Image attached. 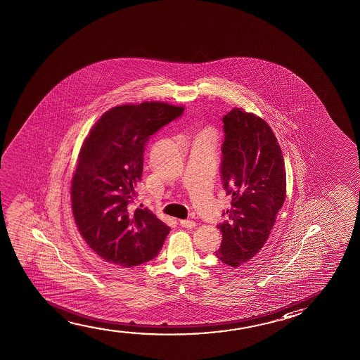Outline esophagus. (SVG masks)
<instances>
[{
	"label": "esophagus",
	"mask_w": 360,
	"mask_h": 360,
	"mask_svg": "<svg viewBox=\"0 0 360 360\" xmlns=\"http://www.w3.org/2000/svg\"><path fill=\"white\" fill-rule=\"evenodd\" d=\"M179 224H181L182 228H187V229L195 228V223H194L193 220H181Z\"/></svg>",
	"instance_id": "esophagus-1"
}]
</instances>
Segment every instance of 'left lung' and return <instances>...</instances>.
Instances as JSON below:
<instances>
[{
    "mask_svg": "<svg viewBox=\"0 0 360 360\" xmlns=\"http://www.w3.org/2000/svg\"><path fill=\"white\" fill-rule=\"evenodd\" d=\"M220 174L231 195L223 240L215 256L231 267L250 260L269 239L286 198V169L271 127L259 116L234 109L223 116Z\"/></svg>",
    "mask_w": 360,
    "mask_h": 360,
    "instance_id": "8db88e82",
    "label": "left lung"
}]
</instances>
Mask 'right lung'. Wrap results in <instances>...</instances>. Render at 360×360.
Segmentation results:
<instances>
[{"mask_svg": "<svg viewBox=\"0 0 360 360\" xmlns=\"http://www.w3.org/2000/svg\"><path fill=\"white\" fill-rule=\"evenodd\" d=\"M183 111L158 101L115 106L84 141L72 179V210L79 233L106 262L132 267L152 260L171 231L151 210L130 205L147 141Z\"/></svg>", "mask_w": 360, "mask_h": 360, "instance_id": "obj_1", "label": "right lung"}]
</instances>
